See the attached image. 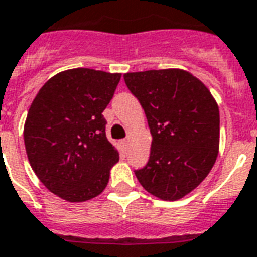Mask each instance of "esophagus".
Masks as SVG:
<instances>
[{
	"mask_svg": "<svg viewBox=\"0 0 257 257\" xmlns=\"http://www.w3.org/2000/svg\"><path fill=\"white\" fill-rule=\"evenodd\" d=\"M128 143H129V140H128V139H123L122 142H121V144H122V147H123V148H126V147H128Z\"/></svg>",
	"mask_w": 257,
	"mask_h": 257,
	"instance_id": "esophagus-1",
	"label": "esophagus"
}]
</instances>
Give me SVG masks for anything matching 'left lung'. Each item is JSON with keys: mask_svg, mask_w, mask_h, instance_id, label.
I'll return each instance as SVG.
<instances>
[{"mask_svg": "<svg viewBox=\"0 0 257 257\" xmlns=\"http://www.w3.org/2000/svg\"><path fill=\"white\" fill-rule=\"evenodd\" d=\"M144 109L153 135L150 161L136 170L142 187L161 200H178L200 185L219 153V107L188 70L123 75Z\"/></svg>", "mask_w": 257, "mask_h": 257, "instance_id": "1", "label": "left lung"}]
</instances>
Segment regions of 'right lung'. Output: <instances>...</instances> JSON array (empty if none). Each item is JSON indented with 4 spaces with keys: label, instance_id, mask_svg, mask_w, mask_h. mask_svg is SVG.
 Returning a JSON list of instances; mask_svg holds the SVG:
<instances>
[{
    "label": "right lung",
    "instance_id": "1",
    "mask_svg": "<svg viewBox=\"0 0 257 257\" xmlns=\"http://www.w3.org/2000/svg\"><path fill=\"white\" fill-rule=\"evenodd\" d=\"M121 73L75 68L43 84L28 109L24 146L32 170L45 187L70 203H83L107 187L118 162L106 138L103 110Z\"/></svg>",
    "mask_w": 257,
    "mask_h": 257
}]
</instances>
